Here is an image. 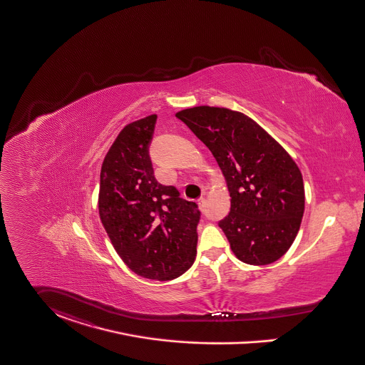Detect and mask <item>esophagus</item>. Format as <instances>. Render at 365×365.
<instances>
[{
	"label": "esophagus",
	"mask_w": 365,
	"mask_h": 365,
	"mask_svg": "<svg viewBox=\"0 0 365 365\" xmlns=\"http://www.w3.org/2000/svg\"><path fill=\"white\" fill-rule=\"evenodd\" d=\"M197 205H199V209L203 210V206H205V197H199L197 199Z\"/></svg>",
	"instance_id": "obj_1"
}]
</instances>
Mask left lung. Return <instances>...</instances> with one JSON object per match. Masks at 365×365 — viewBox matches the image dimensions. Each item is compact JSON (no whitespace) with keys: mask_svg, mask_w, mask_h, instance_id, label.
Wrapping results in <instances>:
<instances>
[{"mask_svg":"<svg viewBox=\"0 0 365 365\" xmlns=\"http://www.w3.org/2000/svg\"><path fill=\"white\" fill-rule=\"evenodd\" d=\"M210 149L231 196L220 220L234 255L246 264L266 266L294 241L304 212L303 177L289 153L241 112L195 106L177 112Z\"/></svg>","mask_w":365,"mask_h":365,"instance_id":"8db88e82","label":"left lung"}]
</instances>
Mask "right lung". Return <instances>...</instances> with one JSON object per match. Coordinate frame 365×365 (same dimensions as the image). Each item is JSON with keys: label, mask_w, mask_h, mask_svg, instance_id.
I'll use <instances>...</instances> for the list:
<instances>
[{"label": "right lung", "mask_w": 365, "mask_h": 365, "mask_svg": "<svg viewBox=\"0 0 365 365\" xmlns=\"http://www.w3.org/2000/svg\"><path fill=\"white\" fill-rule=\"evenodd\" d=\"M156 115L127 124L108 150L99 181L103 228L125 266L170 281L194 264L200 212L173 185L155 178L149 144Z\"/></svg>", "instance_id": "add662e5"}]
</instances>
